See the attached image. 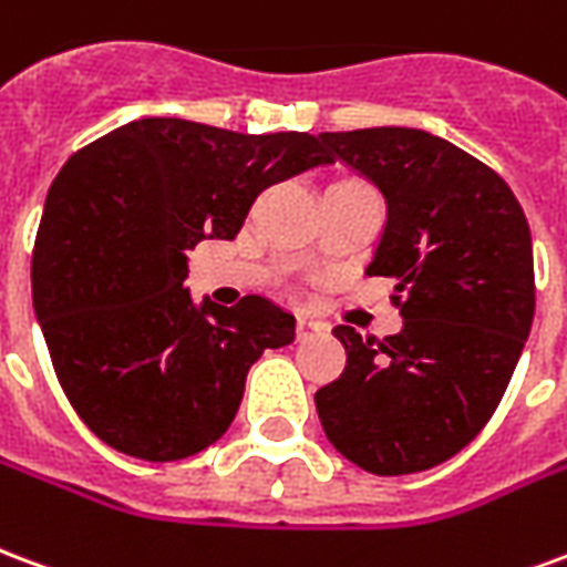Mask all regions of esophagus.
Instances as JSON below:
<instances>
[{"mask_svg": "<svg viewBox=\"0 0 567 567\" xmlns=\"http://www.w3.org/2000/svg\"><path fill=\"white\" fill-rule=\"evenodd\" d=\"M323 329L326 326L320 323V320H313V317H305V313L296 317V334H299V338H311V334H320Z\"/></svg>", "mask_w": 567, "mask_h": 567, "instance_id": "obj_1", "label": "esophagus"}]
</instances>
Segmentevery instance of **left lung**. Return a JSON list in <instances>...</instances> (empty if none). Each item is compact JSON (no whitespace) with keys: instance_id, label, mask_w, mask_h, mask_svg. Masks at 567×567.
<instances>
[{"instance_id":"8db88e82","label":"left lung","mask_w":567,"mask_h":567,"mask_svg":"<svg viewBox=\"0 0 567 567\" xmlns=\"http://www.w3.org/2000/svg\"><path fill=\"white\" fill-rule=\"evenodd\" d=\"M320 142L386 198L365 275L399 280L404 326L383 341L334 326L347 365L317 390V414L359 468H435L489 423L532 329L526 214L489 165L423 130L323 132Z\"/></svg>"}]
</instances>
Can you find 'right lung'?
Listing matches in <instances>:
<instances>
[{
  "label": "right lung",
  "mask_w": 567,
  "mask_h": 567,
  "mask_svg": "<svg viewBox=\"0 0 567 567\" xmlns=\"http://www.w3.org/2000/svg\"><path fill=\"white\" fill-rule=\"evenodd\" d=\"M332 165L317 135L144 117L69 156L32 250V305L65 399L109 447L175 462L210 447L296 317L262 296L193 305L187 250L233 241L271 184Z\"/></svg>",
  "instance_id": "1"
}]
</instances>
